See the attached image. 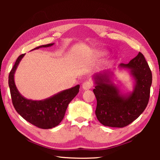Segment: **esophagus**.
<instances>
[{
	"label": "esophagus",
	"mask_w": 160,
	"mask_h": 160,
	"mask_svg": "<svg viewBox=\"0 0 160 160\" xmlns=\"http://www.w3.org/2000/svg\"><path fill=\"white\" fill-rule=\"evenodd\" d=\"M93 86V83L91 82V81L90 80H87L85 82H83L82 84V89L84 90H87L91 89Z\"/></svg>",
	"instance_id": "1"
}]
</instances>
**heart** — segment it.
Returning a JSON list of instances; mask_svg holds the SVG:
<instances>
[{
	"label": "heart",
	"mask_w": 160,
	"mask_h": 160,
	"mask_svg": "<svg viewBox=\"0 0 160 160\" xmlns=\"http://www.w3.org/2000/svg\"><path fill=\"white\" fill-rule=\"evenodd\" d=\"M106 53H107L106 52H100V56H104Z\"/></svg>",
	"instance_id": "heart-1"
}]
</instances>
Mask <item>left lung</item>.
<instances>
[{
    "label": "left lung",
    "instance_id": "obj_1",
    "mask_svg": "<svg viewBox=\"0 0 160 160\" xmlns=\"http://www.w3.org/2000/svg\"><path fill=\"white\" fill-rule=\"evenodd\" d=\"M118 68L127 69L134 80L133 90L123 93L112 81L114 73L110 69L93 75L97 100L96 115L102 124L122 128L132 123L145 110L150 97L152 73L140 52L128 64Z\"/></svg>",
    "mask_w": 160,
    "mask_h": 160
}]
</instances>
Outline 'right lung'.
<instances>
[{
	"label": "right lung",
	"instance_id": "obj_1",
	"mask_svg": "<svg viewBox=\"0 0 160 160\" xmlns=\"http://www.w3.org/2000/svg\"><path fill=\"white\" fill-rule=\"evenodd\" d=\"M53 44L38 46L32 51L49 47ZM25 55L24 53L18 56L9 75L8 83L13 107L20 116L37 127L43 129L55 127L62 120L68 105L79 92L80 85L60 91L45 100L27 99L20 93L14 82L16 70Z\"/></svg>",
	"mask_w": 160,
	"mask_h": 160
}]
</instances>
